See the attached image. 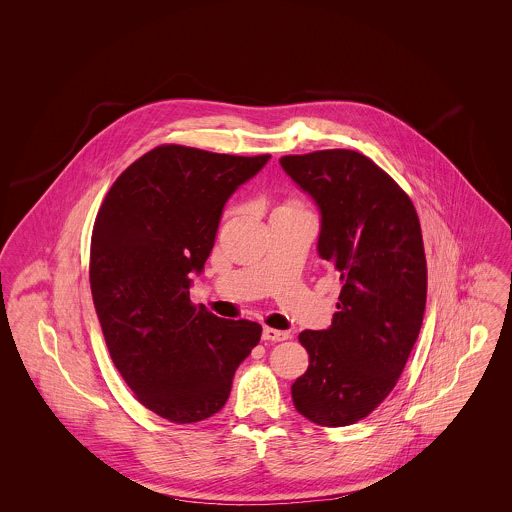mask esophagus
Masks as SVG:
<instances>
[{"mask_svg": "<svg viewBox=\"0 0 512 512\" xmlns=\"http://www.w3.org/2000/svg\"><path fill=\"white\" fill-rule=\"evenodd\" d=\"M290 338V334L288 332H284V330H274V328H265L263 330V340L267 341H284Z\"/></svg>", "mask_w": 512, "mask_h": 512, "instance_id": "esophagus-1", "label": "esophagus"}]
</instances>
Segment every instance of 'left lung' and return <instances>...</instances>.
<instances>
[{
  "instance_id": "obj_1",
  "label": "left lung",
  "mask_w": 512,
  "mask_h": 512,
  "mask_svg": "<svg viewBox=\"0 0 512 512\" xmlns=\"http://www.w3.org/2000/svg\"><path fill=\"white\" fill-rule=\"evenodd\" d=\"M282 169L320 211L318 255L341 280L326 330L299 334L309 368L292 386L297 413L349 426L395 388L426 307V255L413 201L363 153L286 155Z\"/></svg>"
}]
</instances>
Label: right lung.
<instances>
[{"instance_id":"1","label":"right lung","mask_w":512,"mask_h":512,"mask_svg":"<svg viewBox=\"0 0 512 512\" xmlns=\"http://www.w3.org/2000/svg\"><path fill=\"white\" fill-rule=\"evenodd\" d=\"M270 155L159 146L134 161L99 207L90 286L111 359L136 399L176 424L224 407L261 324L224 320L190 301L228 197Z\"/></svg>"}]
</instances>
